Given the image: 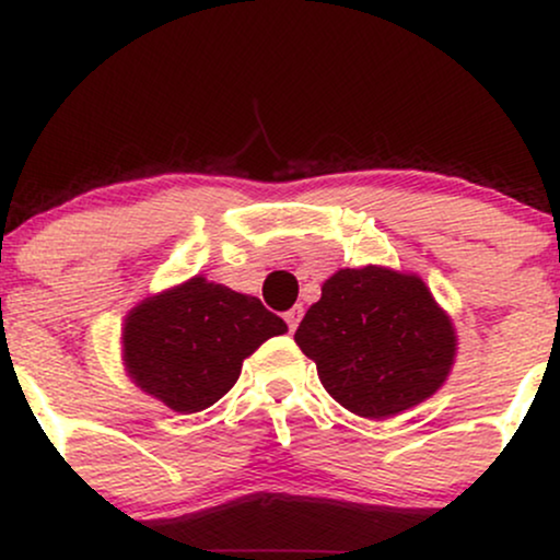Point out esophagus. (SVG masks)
Returning <instances> with one entry per match:
<instances>
[{"label":"esophagus","instance_id":"1","mask_svg":"<svg viewBox=\"0 0 560 560\" xmlns=\"http://www.w3.org/2000/svg\"><path fill=\"white\" fill-rule=\"evenodd\" d=\"M300 318H302V307H300V305H294L292 311H287V313H284V320H287L289 331H294V329H298Z\"/></svg>","mask_w":560,"mask_h":560}]
</instances>
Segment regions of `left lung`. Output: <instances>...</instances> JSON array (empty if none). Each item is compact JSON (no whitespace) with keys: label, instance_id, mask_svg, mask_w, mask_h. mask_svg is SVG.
Here are the masks:
<instances>
[{"label":"left lung","instance_id":"1","mask_svg":"<svg viewBox=\"0 0 560 560\" xmlns=\"http://www.w3.org/2000/svg\"><path fill=\"white\" fill-rule=\"evenodd\" d=\"M294 342L350 413L389 419L432 397L458 355L453 318L419 273L339 268L307 307Z\"/></svg>","mask_w":560,"mask_h":560}]
</instances>
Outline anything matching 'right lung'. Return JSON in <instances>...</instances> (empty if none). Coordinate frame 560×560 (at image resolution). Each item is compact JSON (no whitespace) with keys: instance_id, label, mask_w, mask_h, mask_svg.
<instances>
[{"instance_id":"1","label":"right lung","mask_w":560,"mask_h":560,"mask_svg":"<svg viewBox=\"0 0 560 560\" xmlns=\"http://www.w3.org/2000/svg\"><path fill=\"white\" fill-rule=\"evenodd\" d=\"M284 331L258 298L191 276L128 311L120 355L144 395L176 413H199L234 387L244 358Z\"/></svg>"}]
</instances>
